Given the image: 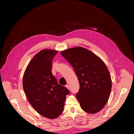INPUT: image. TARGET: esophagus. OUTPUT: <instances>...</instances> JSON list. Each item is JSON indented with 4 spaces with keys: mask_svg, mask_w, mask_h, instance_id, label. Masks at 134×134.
Wrapping results in <instances>:
<instances>
[{
    "mask_svg": "<svg viewBox=\"0 0 134 134\" xmlns=\"http://www.w3.org/2000/svg\"><path fill=\"white\" fill-rule=\"evenodd\" d=\"M65 87L68 89V90H69V85H66Z\"/></svg>",
    "mask_w": 134,
    "mask_h": 134,
    "instance_id": "34e87169",
    "label": "esophagus"
}]
</instances>
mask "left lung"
Listing matches in <instances>:
<instances>
[{
    "label": "left lung",
    "instance_id": "8db88e82",
    "mask_svg": "<svg viewBox=\"0 0 134 134\" xmlns=\"http://www.w3.org/2000/svg\"><path fill=\"white\" fill-rule=\"evenodd\" d=\"M61 54L73 68L80 88L76 97L83 111L96 113L107 103L112 88L106 65L96 55L82 47L71 48Z\"/></svg>",
    "mask_w": 134,
    "mask_h": 134
}]
</instances>
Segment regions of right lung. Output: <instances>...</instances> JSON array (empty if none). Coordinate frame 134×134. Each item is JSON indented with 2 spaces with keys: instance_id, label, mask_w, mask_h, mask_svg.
Here are the masks:
<instances>
[{
  "instance_id": "add662e5",
  "label": "right lung",
  "mask_w": 134,
  "mask_h": 134,
  "mask_svg": "<svg viewBox=\"0 0 134 134\" xmlns=\"http://www.w3.org/2000/svg\"><path fill=\"white\" fill-rule=\"evenodd\" d=\"M58 51L43 50L31 60L23 75V87L28 102L39 114L54 119L63 112L68 89L59 85L51 72Z\"/></svg>"
}]
</instances>
